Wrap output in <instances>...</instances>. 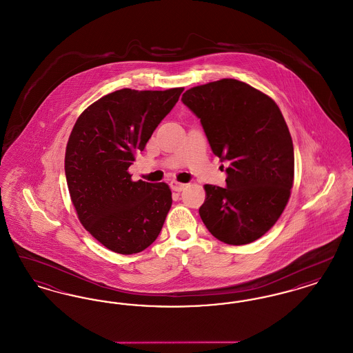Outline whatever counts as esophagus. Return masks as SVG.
<instances>
[{
	"label": "esophagus",
	"mask_w": 353,
	"mask_h": 353,
	"mask_svg": "<svg viewBox=\"0 0 353 353\" xmlns=\"http://www.w3.org/2000/svg\"><path fill=\"white\" fill-rule=\"evenodd\" d=\"M170 188H172L174 192H181V190H184L185 188H186V184L179 183V181H172V183H170Z\"/></svg>",
	"instance_id": "obj_1"
}]
</instances>
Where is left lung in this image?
Returning <instances> with one entry per match:
<instances>
[{
  "label": "left lung",
  "instance_id": "obj_1",
  "mask_svg": "<svg viewBox=\"0 0 353 353\" xmlns=\"http://www.w3.org/2000/svg\"><path fill=\"white\" fill-rule=\"evenodd\" d=\"M181 101L201 119L213 153L229 163L226 188L203 185L202 222L228 245L256 241L279 219L294 185V145L278 104L236 79L192 87Z\"/></svg>",
  "mask_w": 353,
  "mask_h": 353
}]
</instances>
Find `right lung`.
<instances>
[{
	"label": "right lung",
	"mask_w": 353,
	"mask_h": 353,
	"mask_svg": "<svg viewBox=\"0 0 353 353\" xmlns=\"http://www.w3.org/2000/svg\"><path fill=\"white\" fill-rule=\"evenodd\" d=\"M183 91L118 90L74 124L65 154L71 202L84 229L111 252H143L163 229L172 206L168 184L134 181L128 168Z\"/></svg>",
	"instance_id": "obj_1"
}]
</instances>
